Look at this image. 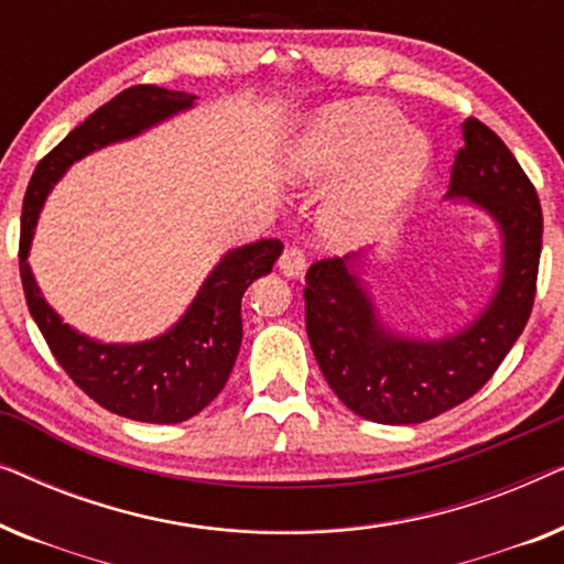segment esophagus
<instances>
[{"label": "esophagus", "instance_id": "34e87169", "mask_svg": "<svg viewBox=\"0 0 564 564\" xmlns=\"http://www.w3.org/2000/svg\"><path fill=\"white\" fill-rule=\"evenodd\" d=\"M276 267H280V272L284 276H290V280H295V276H303L305 272V253L297 249V246H288V249L282 251L280 261H276Z\"/></svg>", "mask_w": 564, "mask_h": 564}]
</instances>
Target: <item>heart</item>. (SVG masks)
<instances>
[{"instance_id":"heart-1","label":"heart","mask_w":564,"mask_h":564,"mask_svg":"<svg viewBox=\"0 0 564 564\" xmlns=\"http://www.w3.org/2000/svg\"><path fill=\"white\" fill-rule=\"evenodd\" d=\"M429 161V141L405 128L395 107L351 102L330 107L297 138L290 172L313 184L346 176L323 213V234L336 246H357L388 226Z\"/></svg>"}]
</instances>
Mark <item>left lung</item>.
<instances>
[{
	"label": "left lung",
	"mask_w": 564,
	"mask_h": 564,
	"mask_svg": "<svg viewBox=\"0 0 564 564\" xmlns=\"http://www.w3.org/2000/svg\"><path fill=\"white\" fill-rule=\"evenodd\" d=\"M449 197L490 213L503 238V272L488 307L459 334L421 341L384 328L354 272V257L321 259L305 274V328L330 390L361 419L423 423L465 403L496 375L534 307L542 205L508 145L467 118Z\"/></svg>",
	"instance_id": "8db88e82"
}]
</instances>
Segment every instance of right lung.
<instances>
[{
  "label": "right lung",
  "mask_w": 564,
  "mask_h": 564,
  "mask_svg": "<svg viewBox=\"0 0 564 564\" xmlns=\"http://www.w3.org/2000/svg\"><path fill=\"white\" fill-rule=\"evenodd\" d=\"M195 95L138 84L76 126L35 166L22 203L20 280L37 328L64 372L87 395L122 419L182 423L210 405L241 349V297L253 280L272 272L282 241L261 238L218 261L187 313L166 334L141 344H102L79 334L56 315L37 290L28 251L41 207L66 169L105 145L126 141L195 105Z\"/></svg>",
  "instance_id": "add662e5"
}]
</instances>
